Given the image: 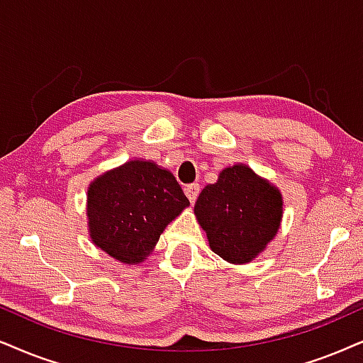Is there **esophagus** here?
I'll use <instances>...</instances> for the list:
<instances>
[{
	"instance_id": "esophagus-1",
	"label": "esophagus",
	"mask_w": 363,
	"mask_h": 363,
	"mask_svg": "<svg viewBox=\"0 0 363 363\" xmlns=\"http://www.w3.org/2000/svg\"><path fill=\"white\" fill-rule=\"evenodd\" d=\"M184 194L187 196V199L191 201V203H194L197 199V196H199V186L197 184H189L184 187Z\"/></svg>"
}]
</instances>
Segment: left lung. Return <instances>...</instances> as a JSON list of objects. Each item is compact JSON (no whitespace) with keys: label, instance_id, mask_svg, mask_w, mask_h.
Wrapping results in <instances>:
<instances>
[{"label":"left lung","instance_id":"obj_1","mask_svg":"<svg viewBox=\"0 0 363 363\" xmlns=\"http://www.w3.org/2000/svg\"><path fill=\"white\" fill-rule=\"evenodd\" d=\"M209 247L224 261H253L278 235L283 218V196L277 186L246 164H233L218 181L201 191L194 206Z\"/></svg>","mask_w":363,"mask_h":363}]
</instances>
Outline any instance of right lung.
Returning a JSON list of instances; mask_svg holds the SVG:
<instances>
[{"label":"right lung","instance_id":"right-lung-1","mask_svg":"<svg viewBox=\"0 0 363 363\" xmlns=\"http://www.w3.org/2000/svg\"><path fill=\"white\" fill-rule=\"evenodd\" d=\"M187 206L189 199L171 171L152 160H127L89 184L90 240L118 263H144L167 224Z\"/></svg>","mask_w":363,"mask_h":363}]
</instances>
